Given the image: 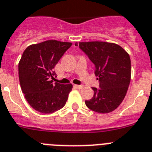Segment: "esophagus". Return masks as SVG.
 Wrapping results in <instances>:
<instances>
[{"label": "esophagus", "instance_id": "1", "mask_svg": "<svg viewBox=\"0 0 152 152\" xmlns=\"http://www.w3.org/2000/svg\"><path fill=\"white\" fill-rule=\"evenodd\" d=\"M75 87H76V89H82V88H83V86H81V85H75Z\"/></svg>", "mask_w": 152, "mask_h": 152}]
</instances>
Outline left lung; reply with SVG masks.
<instances>
[{
	"label": "left lung",
	"mask_w": 152,
	"mask_h": 152,
	"mask_svg": "<svg viewBox=\"0 0 152 152\" xmlns=\"http://www.w3.org/2000/svg\"><path fill=\"white\" fill-rule=\"evenodd\" d=\"M82 50L95 64L94 73L100 89L92 88L93 97L86 106L98 113H109L119 106L131 80L129 54L119 45L103 41L79 42ZM76 45V44H75Z\"/></svg>",
	"instance_id": "1"
}]
</instances>
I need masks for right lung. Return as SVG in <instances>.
<instances>
[{"mask_svg":"<svg viewBox=\"0 0 152 152\" xmlns=\"http://www.w3.org/2000/svg\"><path fill=\"white\" fill-rule=\"evenodd\" d=\"M71 46L69 42L48 39L30 45L23 51L18 64L21 90L30 106L39 113H54L68 99L72 85L53 83V69Z\"/></svg>","mask_w":152,"mask_h":152,"instance_id":"1","label":"right lung"}]
</instances>
